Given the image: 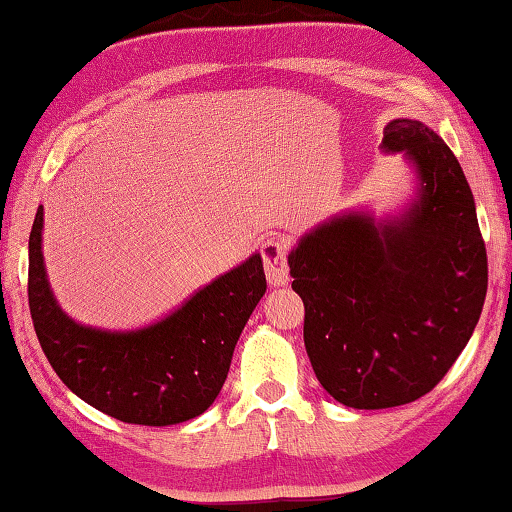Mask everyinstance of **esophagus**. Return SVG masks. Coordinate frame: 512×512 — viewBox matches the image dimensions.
I'll list each match as a JSON object with an SVG mask.
<instances>
[{
	"label": "esophagus",
	"instance_id": "obj_1",
	"mask_svg": "<svg viewBox=\"0 0 512 512\" xmlns=\"http://www.w3.org/2000/svg\"><path fill=\"white\" fill-rule=\"evenodd\" d=\"M262 262L266 271V280L273 287H282L289 282V244L282 237H268L262 248Z\"/></svg>",
	"mask_w": 512,
	"mask_h": 512
}]
</instances>
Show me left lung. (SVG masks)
I'll use <instances>...</instances> for the list:
<instances>
[{
  "label": "left lung",
  "mask_w": 512,
  "mask_h": 512,
  "mask_svg": "<svg viewBox=\"0 0 512 512\" xmlns=\"http://www.w3.org/2000/svg\"><path fill=\"white\" fill-rule=\"evenodd\" d=\"M384 149L418 167L409 214L386 225L366 214L334 219L289 255L311 368L352 409H391L433 391L470 341L488 291L474 196L452 149L413 119L384 128Z\"/></svg>",
  "instance_id": "8db88e82"
}]
</instances>
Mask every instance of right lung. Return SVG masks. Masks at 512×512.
I'll use <instances>...</instances> for the list:
<instances>
[{"label":"right lung","mask_w":512,"mask_h":512,"mask_svg":"<svg viewBox=\"0 0 512 512\" xmlns=\"http://www.w3.org/2000/svg\"><path fill=\"white\" fill-rule=\"evenodd\" d=\"M42 205L29 237V309L40 348L69 391L128 424L167 427L210 409L250 314L266 291L253 255L162 323L115 334L76 325L56 305L42 264Z\"/></svg>","instance_id":"add662e5"}]
</instances>
